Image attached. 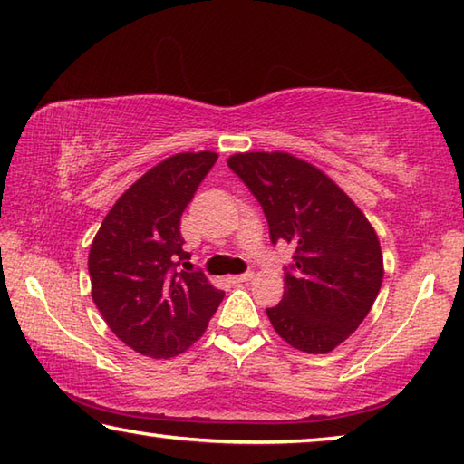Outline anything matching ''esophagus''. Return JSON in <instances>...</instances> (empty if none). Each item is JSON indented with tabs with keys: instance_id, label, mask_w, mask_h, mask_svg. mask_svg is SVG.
I'll use <instances>...</instances> for the list:
<instances>
[{
	"instance_id": "esophagus-1",
	"label": "esophagus",
	"mask_w": 464,
	"mask_h": 464,
	"mask_svg": "<svg viewBox=\"0 0 464 464\" xmlns=\"http://www.w3.org/2000/svg\"><path fill=\"white\" fill-rule=\"evenodd\" d=\"M249 280H254V272L239 274V276H229V282H233V285H243V282H249Z\"/></svg>"
}]
</instances>
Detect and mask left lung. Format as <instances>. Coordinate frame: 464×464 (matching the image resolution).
<instances>
[{"label":"left lung","mask_w":464,"mask_h":464,"mask_svg":"<svg viewBox=\"0 0 464 464\" xmlns=\"http://www.w3.org/2000/svg\"><path fill=\"white\" fill-rule=\"evenodd\" d=\"M229 168L268 218L272 243L295 247L285 296L266 309L293 348L327 354L356 332L379 295V237L348 194L324 171L285 151L235 153Z\"/></svg>","instance_id":"8db88e82"}]
</instances>
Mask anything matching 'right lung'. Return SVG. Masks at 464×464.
Listing matches in <instances>:
<instances>
[{"label":"right lung","mask_w":464,"mask_h":464,"mask_svg":"<svg viewBox=\"0 0 464 464\" xmlns=\"http://www.w3.org/2000/svg\"><path fill=\"white\" fill-rule=\"evenodd\" d=\"M215 151L176 153L124 192L92 241V298L102 317L139 354L174 358L200 340L225 293L202 272L179 270V218L217 161Z\"/></svg>","instance_id":"obj_1"}]
</instances>
